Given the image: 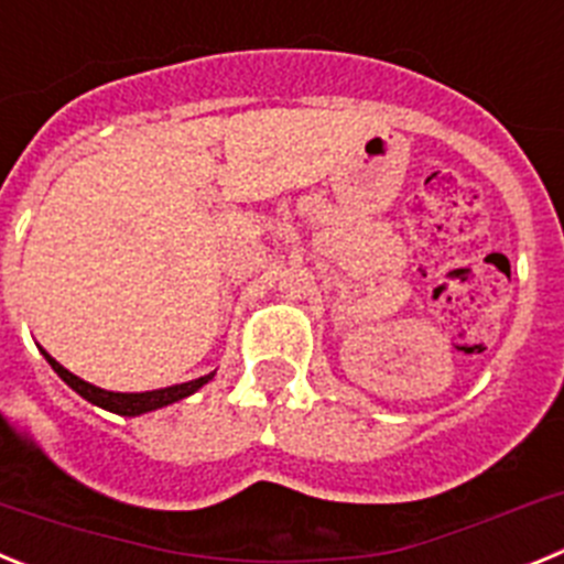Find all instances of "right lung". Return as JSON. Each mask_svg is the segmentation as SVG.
Returning <instances> with one entry per match:
<instances>
[{"label":"right lung","instance_id":"add662e5","mask_svg":"<svg viewBox=\"0 0 564 564\" xmlns=\"http://www.w3.org/2000/svg\"><path fill=\"white\" fill-rule=\"evenodd\" d=\"M42 356L47 358V364L53 367V370L58 372V378H62L67 387H73V390L78 392L82 398H87L89 403H96V406H101V410L107 412H115V415H127V417H134V415H143V412H152V410H161V406H169V403L174 401H183V398H188L192 392H197L203 387V383H208L214 378V372H208V376L203 378H194V381H186V383H174V387H163V390H152V392H109V390H101V387H96V383L84 381V378L73 376L69 370H64L62 364L56 361V358L50 356L47 350H42Z\"/></svg>","mask_w":564,"mask_h":564}]
</instances>
